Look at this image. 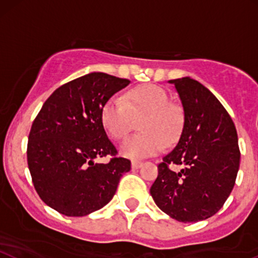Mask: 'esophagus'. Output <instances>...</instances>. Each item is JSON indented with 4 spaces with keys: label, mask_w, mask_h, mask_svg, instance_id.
I'll return each mask as SVG.
<instances>
[{
    "label": "esophagus",
    "mask_w": 258,
    "mask_h": 258,
    "mask_svg": "<svg viewBox=\"0 0 258 258\" xmlns=\"http://www.w3.org/2000/svg\"><path fill=\"white\" fill-rule=\"evenodd\" d=\"M142 162H140V161H132V168H134V169H137V168H141L142 167Z\"/></svg>",
    "instance_id": "1"
}]
</instances>
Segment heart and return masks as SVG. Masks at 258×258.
<instances>
[{
  "label": "heart",
  "mask_w": 258,
  "mask_h": 258,
  "mask_svg": "<svg viewBox=\"0 0 258 258\" xmlns=\"http://www.w3.org/2000/svg\"><path fill=\"white\" fill-rule=\"evenodd\" d=\"M140 121L142 134L128 138L121 153L131 159H142L164 150L175 142L183 130V115L177 105L169 102L163 88L143 85L122 96H113L102 107L101 121L108 136L122 141Z\"/></svg>",
  "instance_id": "b5f03b06"
}]
</instances>
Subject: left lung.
I'll return each mask as SVG.
<instances>
[{"mask_svg": "<svg viewBox=\"0 0 258 258\" xmlns=\"http://www.w3.org/2000/svg\"><path fill=\"white\" fill-rule=\"evenodd\" d=\"M184 110V124L174 150L158 164L151 186L157 207L181 222L215 215L235 185L240 167L236 127L221 102L199 81L169 80ZM183 165L180 172L169 165Z\"/></svg>", "mask_w": 258, "mask_h": 258, "instance_id": "obj_1", "label": "left lung"}]
</instances>
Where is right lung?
<instances>
[{"instance_id":"add662e5","label":"right lung","mask_w":258,"mask_h":258,"mask_svg":"<svg viewBox=\"0 0 258 258\" xmlns=\"http://www.w3.org/2000/svg\"><path fill=\"white\" fill-rule=\"evenodd\" d=\"M128 79L90 73L64 84L32 123L27 162L40 199L67 216H85L107 204L131 162L117 157L101 121L107 100ZM111 155L106 165L95 164Z\"/></svg>"}]
</instances>
